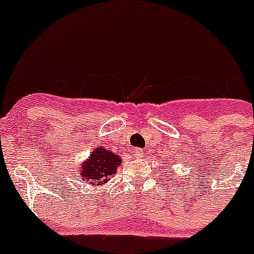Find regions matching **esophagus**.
Here are the masks:
<instances>
[{
  "label": "esophagus",
  "mask_w": 254,
  "mask_h": 254,
  "mask_svg": "<svg viewBox=\"0 0 254 254\" xmlns=\"http://www.w3.org/2000/svg\"><path fill=\"white\" fill-rule=\"evenodd\" d=\"M134 157H137V159L143 157V151L141 148H134Z\"/></svg>",
  "instance_id": "1"
}]
</instances>
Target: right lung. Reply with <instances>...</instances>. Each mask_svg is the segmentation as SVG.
<instances>
[{
    "label": "right lung",
    "instance_id": "1",
    "mask_svg": "<svg viewBox=\"0 0 254 254\" xmlns=\"http://www.w3.org/2000/svg\"><path fill=\"white\" fill-rule=\"evenodd\" d=\"M122 165V159L112 151L106 150L103 146L94 148L84 161L76 167V173L85 184L98 186L107 184L112 175L117 173V169Z\"/></svg>",
    "mask_w": 254,
    "mask_h": 254
}]
</instances>
